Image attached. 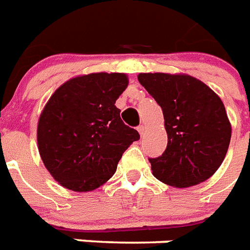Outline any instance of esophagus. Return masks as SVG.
Returning <instances> with one entry per match:
<instances>
[{
    "label": "esophagus",
    "mask_w": 250,
    "mask_h": 250,
    "mask_svg": "<svg viewBox=\"0 0 250 250\" xmlns=\"http://www.w3.org/2000/svg\"><path fill=\"white\" fill-rule=\"evenodd\" d=\"M145 131H146L145 125H139V126H138V133H139V134L143 135L145 134Z\"/></svg>",
    "instance_id": "esophagus-1"
}]
</instances>
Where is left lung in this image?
<instances>
[{
	"mask_svg": "<svg viewBox=\"0 0 250 250\" xmlns=\"http://www.w3.org/2000/svg\"><path fill=\"white\" fill-rule=\"evenodd\" d=\"M138 81L163 109L167 134L165 152L149 159L152 174L177 188L210 178L226 157L232 131L218 94L186 73H139Z\"/></svg>",
	"mask_w": 250,
	"mask_h": 250,
	"instance_id": "left-lung-1",
	"label": "left lung"
}]
</instances>
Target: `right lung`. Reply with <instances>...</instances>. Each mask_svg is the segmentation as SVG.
<instances>
[{"label": "right lung", "instance_id": "obj_1", "mask_svg": "<svg viewBox=\"0 0 250 250\" xmlns=\"http://www.w3.org/2000/svg\"><path fill=\"white\" fill-rule=\"evenodd\" d=\"M129 85L125 73L72 77L50 97L37 124V147L51 177L75 192L104 185L123 153L139 139L115 105Z\"/></svg>", "mask_w": 250, "mask_h": 250}]
</instances>
